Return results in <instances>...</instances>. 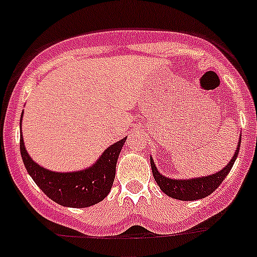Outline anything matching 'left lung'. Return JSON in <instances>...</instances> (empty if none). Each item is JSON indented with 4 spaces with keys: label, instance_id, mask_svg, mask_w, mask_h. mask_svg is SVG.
I'll return each instance as SVG.
<instances>
[{
    "label": "left lung",
    "instance_id": "1",
    "mask_svg": "<svg viewBox=\"0 0 257 257\" xmlns=\"http://www.w3.org/2000/svg\"><path fill=\"white\" fill-rule=\"evenodd\" d=\"M240 146H241V136H240V141H238V145H237V149L236 151H234V155L232 156L231 161L227 164L223 169L219 170L218 173H214V174L207 175V177H202V178H192V179H172V178L164 177L163 174H160L159 170L156 169L153 158H150L153 175L154 178H155V182L158 183L160 189L163 190V193H165V194L169 195V197L174 198V199H179V200L202 199V198L208 197L209 194H212V193L219 187V184L223 182L224 178L228 175L229 170L232 169L234 160H236L237 155H238Z\"/></svg>",
    "mask_w": 257,
    "mask_h": 257
}]
</instances>
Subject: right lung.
I'll list each match as a JSON object with an SVG mask.
<instances>
[{
	"mask_svg": "<svg viewBox=\"0 0 257 257\" xmlns=\"http://www.w3.org/2000/svg\"><path fill=\"white\" fill-rule=\"evenodd\" d=\"M124 141L126 138L108 146L92 167L72 173L51 172L36 164L26 151L23 134L20 135V151L30 177L51 200L64 207L85 208L99 203L108 195L116 175L117 159Z\"/></svg>",
	"mask_w": 257,
	"mask_h": 257,
	"instance_id": "right-lung-1",
	"label": "right lung"
}]
</instances>
